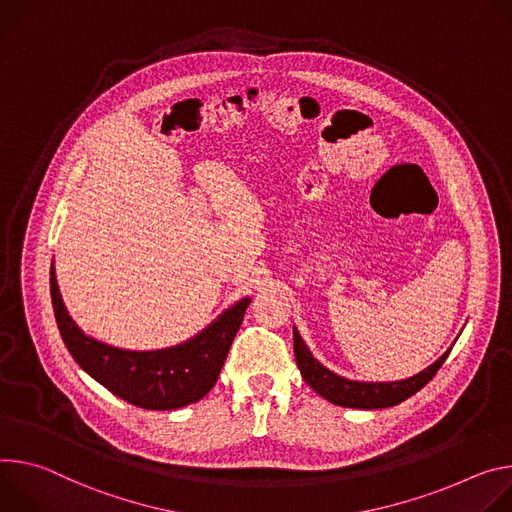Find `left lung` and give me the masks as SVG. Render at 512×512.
Returning <instances> with one entry per match:
<instances>
[{
  "instance_id": "8db88e82",
  "label": "left lung",
  "mask_w": 512,
  "mask_h": 512,
  "mask_svg": "<svg viewBox=\"0 0 512 512\" xmlns=\"http://www.w3.org/2000/svg\"><path fill=\"white\" fill-rule=\"evenodd\" d=\"M293 342H295V360L301 370L303 380L321 394L325 401L348 407V409H386L403 403L409 396L419 392L441 368L445 358L449 356L451 348L441 354L431 366L421 370L415 376L403 378V380H390V382H364V380H352L346 376H339L325 368L307 348L299 329L293 325Z\"/></svg>"
}]
</instances>
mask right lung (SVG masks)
<instances>
[{
  "label": "right lung",
  "instance_id": "right-lung-1",
  "mask_svg": "<svg viewBox=\"0 0 512 512\" xmlns=\"http://www.w3.org/2000/svg\"><path fill=\"white\" fill-rule=\"evenodd\" d=\"M50 295L56 325L73 360L109 392L150 411L181 409L203 399L215 386L252 301V297H242L181 344L158 350H126L99 342L75 323L59 291L54 260Z\"/></svg>",
  "mask_w": 512,
  "mask_h": 512
}]
</instances>
